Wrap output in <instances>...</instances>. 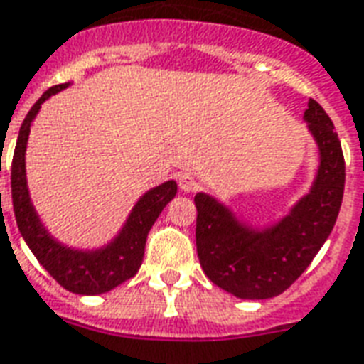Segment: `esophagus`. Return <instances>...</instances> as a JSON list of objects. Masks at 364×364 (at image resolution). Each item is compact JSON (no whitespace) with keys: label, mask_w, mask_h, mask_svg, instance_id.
I'll list each match as a JSON object with an SVG mask.
<instances>
[{"label":"esophagus","mask_w":364,"mask_h":364,"mask_svg":"<svg viewBox=\"0 0 364 364\" xmlns=\"http://www.w3.org/2000/svg\"><path fill=\"white\" fill-rule=\"evenodd\" d=\"M179 188H181L183 193H193L198 188V181H196V177H193L191 173H181L179 176Z\"/></svg>","instance_id":"esophagus-1"}]
</instances>
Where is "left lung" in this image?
<instances>
[{
  "instance_id": "left-lung-1",
  "label": "left lung",
  "mask_w": 364,
  "mask_h": 364,
  "mask_svg": "<svg viewBox=\"0 0 364 364\" xmlns=\"http://www.w3.org/2000/svg\"><path fill=\"white\" fill-rule=\"evenodd\" d=\"M304 120L318 149L309 193L271 225H250L231 208L198 193L196 252L208 279L240 299L274 298L287 290L323 248L343 198L346 164L334 124L309 99Z\"/></svg>"
}]
</instances>
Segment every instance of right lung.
<instances>
[{"instance_id": "right-lung-1", "label": "right lung", "mask_w": 364, "mask_h": 364, "mask_svg": "<svg viewBox=\"0 0 364 364\" xmlns=\"http://www.w3.org/2000/svg\"><path fill=\"white\" fill-rule=\"evenodd\" d=\"M68 85L70 83H60L47 90L34 102V107L30 108V112L22 122L11 166V194L18 231L47 273L70 292L97 296L112 290L137 274L145 256L146 235L166 204L177 194V183L170 179L158 187L149 188L135 202L118 235L101 248H70L53 237L41 223L30 198L26 181V145L30 127L40 112L41 105L55 93L66 90Z\"/></svg>"}]
</instances>
